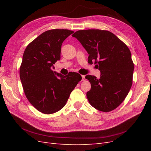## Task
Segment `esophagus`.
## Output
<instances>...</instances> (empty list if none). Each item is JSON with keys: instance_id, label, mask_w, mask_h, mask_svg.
Here are the masks:
<instances>
[{"instance_id": "1", "label": "esophagus", "mask_w": 151, "mask_h": 151, "mask_svg": "<svg viewBox=\"0 0 151 151\" xmlns=\"http://www.w3.org/2000/svg\"><path fill=\"white\" fill-rule=\"evenodd\" d=\"M86 81L85 76H84V75H82V81Z\"/></svg>"}]
</instances>
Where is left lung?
Returning a JSON list of instances; mask_svg holds the SVG:
<instances>
[{"instance_id":"obj_1","label":"left lung","mask_w":151,"mask_h":151,"mask_svg":"<svg viewBox=\"0 0 151 151\" xmlns=\"http://www.w3.org/2000/svg\"><path fill=\"white\" fill-rule=\"evenodd\" d=\"M87 51L88 63H97L100 78L86 75L91 83L87 92L89 103L101 111H110L126 98L132 84L134 69L128 47L107 30H78L73 34Z\"/></svg>"}]
</instances>
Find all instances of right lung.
<instances>
[{"label": "right lung", "mask_w": 151, "mask_h": 151, "mask_svg": "<svg viewBox=\"0 0 151 151\" xmlns=\"http://www.w3.org/2000/svg\"><path fill=\"white\" fill-rule=\"evenodd\" d=\"M73 32L66 29L45 32L28 45L22 56L19 74L25 95L43 114L60 110L82 79L77 73L63 76L52 70L60 60L62 43Z\"/></svg>", "instance_id": "add662e5"}]
</instances>
